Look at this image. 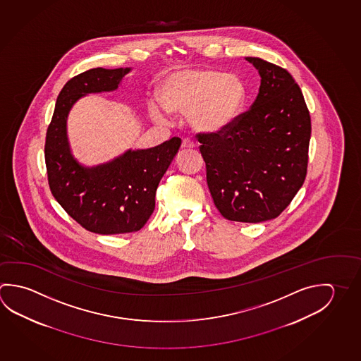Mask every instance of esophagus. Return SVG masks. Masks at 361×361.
Returning a JSON list of instances; mask_svg holds the SVG:
<instances>
[{"instance_id":"34e87169","label":"esophagus","mask_w":361,"mask_h":361,"mask_svg":"<svg viewBox=\"0 0 361 361\" xmlns=\"http://www.w3.org/2000/svg\"><path fill=\"white\" fill-rule=\"evenodd\" d=\"M181 147H183V149H191V148L195 147V145H194V142H191L190 140H183Z\"/></svg>"}]
</instances>
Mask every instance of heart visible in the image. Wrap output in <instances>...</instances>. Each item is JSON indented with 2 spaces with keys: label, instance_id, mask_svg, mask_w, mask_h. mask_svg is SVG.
Returning a JSON list of instances; mask_svg holds the SVG:
<instances>
[{
  "label": "heart",
  "instance_id": "heart-1",
  "mask_svg": "<svg viewBox=\"0 0 361 361\" xmlns=\"http://www.w3.org/2000/svg\"><path fill=\"white\" fill-rule=\"evenodd\" d=\"M159 100L169 113L188 114L197 132L221 133L233 124L246 102L247 89L235 73L209 68L172 72L161 81ZM156 121L166 119L159 105L149 108Z\"/></svg>",
  "mask_w": 361,
  "mask_h": 361
}]
</instances>
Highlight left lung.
<instances>
[{
	"mask_svg": "<svg viewBox=\"0 0 361 361\" xmlns=\"http://www.w3.org/2000/svg\"><path fill=\"white\" fill-rule=\"evenodd\" d=\"M259 71L251 109L218 134H197L215 207L228 221L259 223L276 218L307 175L310 116L288 71L246 57Z\"/></svg>",
	"mask_w": 361,
	"mask_h": 361,
	"instance_id": "obj_1",
	"label": "left lung"
}]
</instances>
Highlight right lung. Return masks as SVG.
Segmentation results:
<instances>
[{
  "instance_id": "right-lung-1",
  "label": "right lung",
  "mask_w": 361,
  "mask_h": 361,
  "mask_svg": "<svg viewBox=\"0 0 361 361\" xmlns=\"http://www.w3.org/2000/svg\"><path fill=\"white\" fill-rule=\"evenodd\" d=\"M130 67L92 68L71 78L58 95L47 130L45 164L51 194L68 214L90 232H137L154 210L159 181L181 146L175 137L149 149H132L115 159L86 166L71 148L67 121L71 109L83 96L116 91Z\"/></svg>"
}]
</instances>
